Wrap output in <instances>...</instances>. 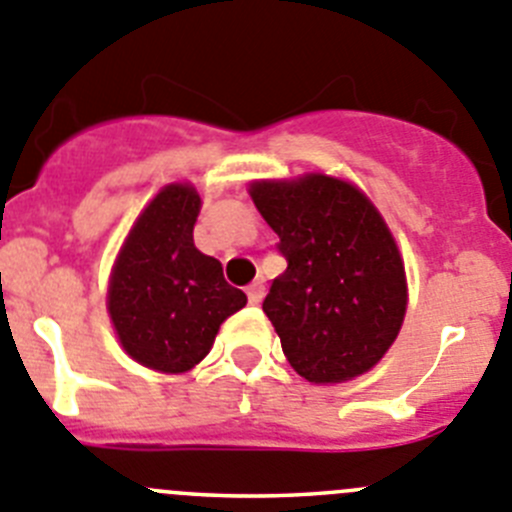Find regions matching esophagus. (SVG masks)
I'll return each instance as SVG.
<instances>
[{"instance_id":"obj_1","label":"esophagus","mask_w":512,"mask_h":512,"mask_svg":"<svg viewBox=\"0 0 512 512\" xmlns=\"http://www.w3.org/2000/svg\"><path fill=\"white\" fill-rule=\"evenodd\" d=\"M246 294L248 304H261V299H264V281H253V284H248Z\"/></svg>"}]
</instances>
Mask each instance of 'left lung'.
Returning a JSON list of instances; mask_svg holds the SVG:
<instances>
[{"mask_svg": "<svg viewBox=\"0 0 512 512\" xmlns=\"http://www.w3.org/2000/svg\"><path fill=\"white\" fill-rule=\"evenodd\" d=\"M251 198L287 259L264 312L289 365L309 383L363 375L406 314L403 261L381 213L358 187L327 175L256 182Z\"/></svg>", "mask_w": 512, "mask_h": 512, "instance_id": "8db88e82", "label": "left lung"}]
</instances>
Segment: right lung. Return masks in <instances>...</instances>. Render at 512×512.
I'll list each match as a JSON object with an SVG mask.
<instances>
[{
	"mask_svg": "<svg viewBox=\"0 0 512 512\" xmlns=\"http://www.w3.org/2000/svg\"><path fill=\"white\" fill-rule=\"evenodd\" d=\"M200 195L167 185L131 228L109 284V314L137 363L185 373L213 348L218 327L246 307L223 266L192 243Z\"/></svg>",
	"mask_w": 512,
	"mask_h": 512,
	"instance_id": "obj_1",
	"label": "right lung"
}]
</instances>
